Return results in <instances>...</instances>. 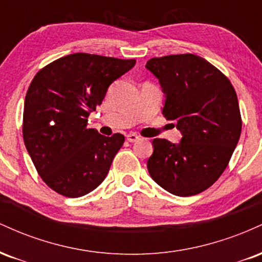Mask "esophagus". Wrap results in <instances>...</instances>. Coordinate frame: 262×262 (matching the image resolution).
Returning a JSON list of instances; mask_svg holds the SVG:
<instances>
[{
	"label": "esophagus",
	"instance_id": "1",
	"mask_svg": "<svg viewBox=\"0 0 262 262\" xmlns=\"http://www.w3.org/2000/svg\"><path fill=\"white\" fill-rule=\"evenodd\" d=\"M127 140H128V141H130V143H134V141L139 140V137H138L137 134L130 133V134H128V135H127Z\"/></svg>",
	"mask_w": 262,
	"mask_h": 262
}]
</instances>
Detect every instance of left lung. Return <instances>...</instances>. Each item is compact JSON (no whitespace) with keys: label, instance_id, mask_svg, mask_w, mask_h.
<instances>
[{"label":"left lung","instance_id":"8db88e82","mask_svg":"<svg viewBox=\"0 0 262 262\" xmlns=\"http://www.w3.org/2000/svg\"><path fill=\"white\" fill-rule=\"evenodd\" d=\"M145 68L158 77L166 97L162 114L182 134L179 144L152 140L150 176L175 196L201 193L224 172L239 141L235 90L221 70L193 54L152 58Z\"/></svg>","mask_w":262,"mask_h":262}]
</instances>
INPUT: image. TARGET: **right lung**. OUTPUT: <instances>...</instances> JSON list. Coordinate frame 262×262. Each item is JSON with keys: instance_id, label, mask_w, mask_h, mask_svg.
<instances>
[{"instance_id": "add662e5", "label": "right lung", "mask_w": 262, "mask_h": 262, "mask_svg": "<svg viewBox=\"0 0 262 262\" xmlns=\"http://www.w3.org/2000/svg\"><path fill=\"white\" fill-rule=\"evenodd\" d=\"M135 60L76 53L39 70L27 91L23 139L41 180L65 197L85 196L106 179L124 135L87 128L90 113Z\"/></svg>"}]
</instances>
